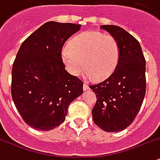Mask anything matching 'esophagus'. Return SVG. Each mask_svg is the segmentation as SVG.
<instances>
[{
	"instance_id": "34e87169",
	"label": "esophagus",
	"mask_w": 160,
	"mask_h": 160,
	"mask_svg": "<svg viewBox=\"0 0 160 160\" xmlns=\"http://www.w3.org/2000/svg\"><path fill=\"white\" fill-rule=\"evenodd\" d=\"M83 90H84V91H87V90H90V88H89L88 85L86 84V83H84V84H83Z\"/></svg>"
}]
</instances>
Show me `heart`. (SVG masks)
<instances>
[{"instance_id": "heart-1", "label": "heart", "mask_w": 160, "mask_h": 160, "mask_svg": "<svg viewBox=\"0 0 160 160\" xmlns=\"http://www.w3.org/2000/svg\"><path fill=\"white\" fill-rule=\"evenodd\" d=\"M120 54L118 40L112 35L98 31L75 35L61 51L62 60L70 73L77 77L85 67L87 76L95 80H105L114 73Z\"/></svg>"}]
</instances>
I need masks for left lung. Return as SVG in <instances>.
I'll use <instances>...</instances> for the list:
<instances>
[{"label":"left lung","instance_id":"1","mask_svg":"<svg viewBox=\"0 0 160 160\" xmlns=\"http://www.w3.org/2000/svg\"><path fill=\"white\" fill-rule=\"evenodd\" d=\"M100 28L118 40L121 54L114 73L101 83L90 86L97 98L92 115L102 130L119 132L133 122L143 101L145 58L138 40L122 28L102 25Z\"/></svg>","mask_w":160,"mask_h":160}]
</instances>
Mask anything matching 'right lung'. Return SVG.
Returning <instances> with one entry per match:
<instances>
[{
	"mask_svg": "<svg viewBox=\"0 0 160 160\" xmlns=\"http://www.w3.org/2000/svg\"><path fill=\"white\" fill-rule=\"evenodd\" d=\"M80 28L70 23H45L23 42L17 53L11 95L32 128H56L64 122L69 104L83 93V83L65 70L61 57L64 43Z\"/></svg>",
	"mask_w": 160,
	"mask_h": 160,
	"instance_id": "obj_1",
	"label": "right lung"
}]
</instances>
